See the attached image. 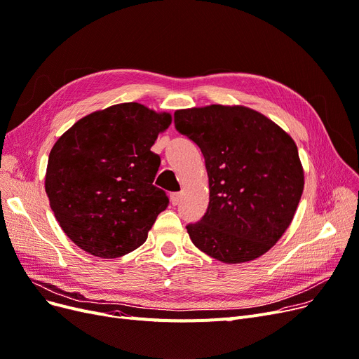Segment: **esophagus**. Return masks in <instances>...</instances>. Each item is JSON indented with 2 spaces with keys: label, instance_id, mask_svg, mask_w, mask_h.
<instances>
[{
  "label": "esophagus",
  "instance_id": "34e87169",
  "mask_svg": "<svg viewBox=\"0 0 359 359\" xmlns=\"http://www.w3.org/2000/svg\"><path fill=\"white\" fill-rule=\"evenodd\" d=\"M170 201H171V204L173 205H177L179 202H180V194L179 192H173L170 195Z\"/></svg>",
  "mask_w": 359,
  "mask_h": 359
}]
</instances>
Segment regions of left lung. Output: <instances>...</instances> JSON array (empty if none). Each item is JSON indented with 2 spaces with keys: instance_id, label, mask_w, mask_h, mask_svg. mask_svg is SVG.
<instances>
[{
  "instance_id": "obj_1",
  "label": "left lung",
  "mask_w": 359,
  "mask_h": 359,
  "mask_svg": "<svg viewBox=\"0 0 359 359\" xmlns=\"http://www.w3.org/2000/svg\"><path fill=\"white\" fill-rule=\"evenodd\" d=\"M175 128L199 147L210 182L207 212L186 226L194 245L229 264L266 254L292 223L304 191L293 139L241 105L177 110Z\"/></svg>"
}]
</instances>
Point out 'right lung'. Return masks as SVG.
I'll return each instance as SVG.
<instances>
[{
	"label": "right lung",
	"mask_w": 359,
	"mask_h": 359,
	"mask_svg": "<svg viewBox=\"0 0 359 359\" xmlns=\"http://www.w3.org/2000/svg\"><path fill=\"white\" fill-rule=\"evenodd\" d=\"M170 123L167 113L124 102L81 118L55 142L45 191L61 229L83 251L117 258L147 241L168 205L152 184L161 160L151 147Z\"/></svg>",
	"instance_id": "obj_1"
}]
</instances>
